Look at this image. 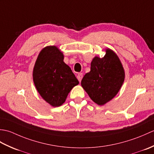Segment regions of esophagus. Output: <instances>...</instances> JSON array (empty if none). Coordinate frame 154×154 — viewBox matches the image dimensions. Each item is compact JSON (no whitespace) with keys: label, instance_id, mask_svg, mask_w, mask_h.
I'll return each mask as SVG.
<instances>
[{"label":"esophagus","instance_id":"1","mask_svg":"<svg viewBox=\"0 0 154 154\" xmlns=\"http://www.w3.org/2000/svg\"><path fill=\"white\" fill-rule=\"evenodd\" d=\"M77 79L79 80V82H81V80H82V78H83V73H79L77 75Z\"/></svg>","mask_w":154,"mask_h":154}]
</instances>
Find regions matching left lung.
<instances>
[{
  "label": "left lung",
  "mask_w": 154,
  "mask_h": 154,
  "mask_svg": "<svg viewBox=\"0 0 154 154\" xmlns=\"http://www.w3.org/2000/svg\"><path fill=\"white\" fill-rule=\"evenodd\" d=\"M124 80V71L119 57L107 49L103 58L94 57L91 71L81 80V86L90 98L103 105L116 96Z\"/></svg>",
  "instance_id": "8db88e82"
}]
</instances>
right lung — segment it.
<instances>
[{
  "instance_id": "obj_1",
  "label": "right lung",
  "mask_w": 154,
  "mask_h": 154,
  "mask_svg": "<svg viewBox=\"0 0 154 154\" xmlns=\"http://www.w3.org/2000/svg\"><path fill=\"white\" fill-rule=\"evenodd\" d=\"M63 57L57 47L48 46L41 51L34 67L35 86L41 97L53 106H61L72 88L79 84Z\"/></svg>"
}]
</instances>
